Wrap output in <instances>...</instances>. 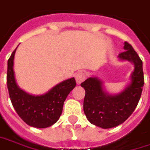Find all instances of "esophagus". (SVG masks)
Listing matches in <instances>:
<instances>
[{"label":"esophagus","mask_w":150,"mask_h":150,"mask_svg":"<svg viewBox=\"0 0 150 150\" xmlns=\"http://www.w3.org/2000/svg\"><path fill=\"white\" fill-rule=\"evenodd\" d=\"M86 74H85L83 71H79V72H77L75 75L76 83H77V84H81L82 81H84L86 80Z\"/></svg>","instance_id":"obj_1"}]
</instances>
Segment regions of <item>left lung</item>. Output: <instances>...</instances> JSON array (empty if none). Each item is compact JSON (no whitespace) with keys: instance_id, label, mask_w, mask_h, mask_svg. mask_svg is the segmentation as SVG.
Masks as SVG:
<instances>
[{"instance_id":"8db88e82","label":"left lung","mask_w":150,"mask_h":150,"mask_svg":"<svg viewBox=\"0 0 150 150\" xmlns=\"http://www.w3.org/2000/svg\"><path fill=\"white\" fill-rule=\"evenodd\" d=\"M124 52L118 54L121 61L134 64V71L124 89L117 94H110L103 82L91 76L81 84L86 91L83 109L88 121L101 128H111L124 122L134 112L142 94L144 84L143 62L134 48L124 42Z\"/></svg>"}]
</instances>
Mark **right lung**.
Wrapping results in <instances>:
<instances>
[{
  "label": "right lung",
  "mask_w": 150,
  "mask_h": 150,
  "mask_svg": "<svg viewBox=\"0 0 150 150\" xmlns=\"http://www.w3.org/2000/svg\"><path fill=\"white\" fill-rule=\"evenodd\" d=\"M16 50V49L12 52L7 62L6 81L12 106L28 125L38 128L50 127L59 120L62 113L64 102L75 87V78L57 84L44 94H29L19 87L16 83L13 68Z\"/></svg>",
  "instance_id": "add662e5"
}]
</instances>
